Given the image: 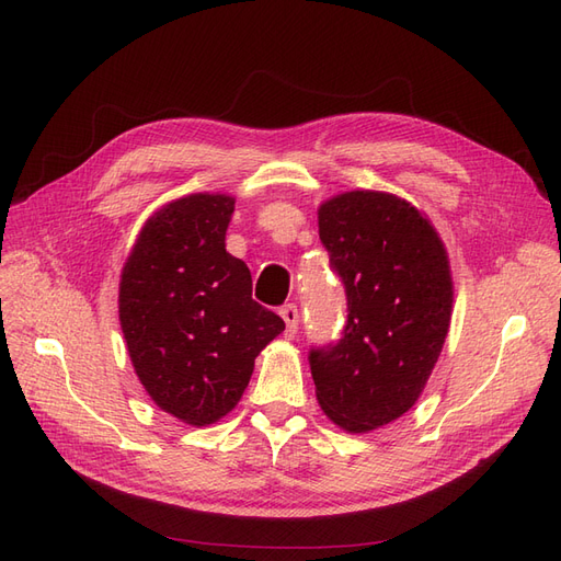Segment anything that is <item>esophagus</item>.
Listing matches in <instances>:
<instances>
[{
  "label": "esophagus",
  "mask_w": 561,
  "mask_h": 561,
  "mask_svg": "<svg viewBox=\"0 0 561 561\" xmlns=\"http://www.w3.org/2000/svg\"><path fill=\"white\" fill-rule=\"evenodd\" d=\"M279 314H282V319L286 321L288 333H296V331H298V307H296L294 302H288V305L282 307Z\"/></svg>",
  "instance_id": "obj_1"
}]
</instances>
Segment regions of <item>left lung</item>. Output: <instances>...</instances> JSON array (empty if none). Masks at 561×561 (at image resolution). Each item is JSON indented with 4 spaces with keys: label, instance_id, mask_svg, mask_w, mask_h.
Wrapping results in <instances>:
<instances>
[{
    "label": "left lung",
    "instance_id": "1",
    "mask_svg": "<svg viewBox=\"0 0 561 561\" xmlns=\"http://www.w3.org/2000/svg\"><path fill=\"white\" fill-rule=\"evenodd\" d=\"M319 238L350 314L335 345L310 350L317 401L337 426L366 433L417 403L443 352L455 296L447 251L417 207L382 191L323 203Z\"/></svg>",
    "mask_w": 561,
    "mask_h": 561
}]
</instances>
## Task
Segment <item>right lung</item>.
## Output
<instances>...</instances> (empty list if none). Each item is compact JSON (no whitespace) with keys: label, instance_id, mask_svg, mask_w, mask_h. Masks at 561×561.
Here are the masks:
<instances>
[{"label":"right lung","instance_id":"add662e5","mask_svg":"<svg viewBox=\"0 0 561 561\" xmlns=\"http://www.w3.org/2000/svg\"><path fill=\"white\" fill-rule=\"evenodd\" d=\"M234 197L193 193L144 224L123 265L118 319L151 401L191 426L228 414L284 321L251 298V273L226 251Z\"/></svg>","mask_w":561,"mask_h":561}]
</instances>
